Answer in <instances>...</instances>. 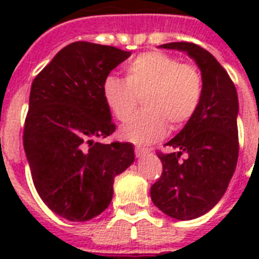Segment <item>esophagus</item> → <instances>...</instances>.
I'll list each match as a JSON object with an SVG mask.
<instances>
[{"mask_svg":"<svg viewBox=\"0 0 259 259\" xmlns=\"http://www.w3.org/2000/svg\"><path fill=\"white\" fill-rule=\"evenodd\" d=\"M134 152H136V157H137V158L144 157V156H146V154L149 153V150L145 149V148H140V146H137Z\"/></svg>","mask_w":259,"mask_h":259,"instance_id":"obj_1","label":"esophagus"}]
</instances>
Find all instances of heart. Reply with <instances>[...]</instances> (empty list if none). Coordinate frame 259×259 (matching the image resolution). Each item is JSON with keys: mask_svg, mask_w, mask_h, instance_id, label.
Wrapping results in <instances>:
<instances>
[{"mask_svg": "<svg viewBox=\"0 0 259 259\" xmlns=\"http://www.w3.org/2000/svg\"><path fill=\"white\" fill-rule=\"evenodd\" d=\"M126 78L107 75L102 83V97L118 121H126L144 99L146 111L121 126L119 137L137 145L161 140L173 127L185 125L199 109L203 79L195 66L160 51L136 56L125 66Z\"/></svg>", "mask_w": 259, "mask_h": 259, "instance_id": "obj_1", "label": "heart"}]
</instances>
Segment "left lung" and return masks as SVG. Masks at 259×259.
I'll list each match as a JSON object with an SVG mask.
<instances>
[{"label": "left lung", "instance_id": "1", "mask_svg": "<svg viewBox=\"0 0 259 259\" xmlns=\"http://www.w3.org/2000/svg\"><path fill=\"white\" fill-rule=\"evenodd\" d=\"M160 48L185 52L196 63L203 79L199 109L166 142L175 152L158 154L162 173L150 188L158 209L177 221H191L218 204L237 168L238 94L221 63L204 48L184 41ZM183 153L187 158L180 162Z\"/></svg>", "mask_w": 259, "mask_h": 259}]
</instances>
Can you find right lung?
Returning <instances> with one entry per match:
<instances>
[{"mask_svg": "<svg viewBox=\"0 0 259 259\" xmlns=\"http://www.w3.org/2000/svg\"><path fill=\"white\" fill-rule=\"evenodd\" d=\"M129 51L75 41L34 78L24 127L33 184L56 215L71 222L98 217L113 199L115 176L134 161L130 142L102 144L115 130L102 83Z\"/></svg>", "mask_w": 259, "mask_h": 259, "instance_id": "1", "label": "right lung"}]
</instances>
